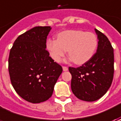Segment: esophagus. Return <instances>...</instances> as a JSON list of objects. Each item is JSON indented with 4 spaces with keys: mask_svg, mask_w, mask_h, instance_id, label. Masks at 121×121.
Here are the masks:
<instances>
[{
    "mask_svg": "<svg viewBox=\"0 0 121 121\" xmlns=\"http://www.w3.org/2000/svg\"><path fill=\"white\" fill-rule=\"evenodd\" d=\"M63 69L64 71H67L68 70V67H66V66H63Z\"/></svg>",
    "mask_w": 121,
    "mask_h": 121,
    "instance_id": "1",
    "label": "esophagus"
}]
</instances>
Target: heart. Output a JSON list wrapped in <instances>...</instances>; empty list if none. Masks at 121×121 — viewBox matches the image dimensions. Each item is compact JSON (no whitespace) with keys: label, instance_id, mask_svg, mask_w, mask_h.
<instances>
[{"label":"heart","instance_id":"obj_1","mask_svg":"<svg viewBox=\"0 0 121 121\" xmlns=\"http://www.w3.org/2000/svg\"><path fill=\"white\" fill-rule=\"evenodd\" d=\"M98 46L96 35L81 30H67L58 34L57 40L46 41V48L51 57L60 62L68 50V55L75 64L80 65L90 60Z\"/></svg>","mask_w":121,"mask_h":121}]
</instances>
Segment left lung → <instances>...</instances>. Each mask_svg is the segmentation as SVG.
<instances>
[{"label": "left lung", "instance_id": "1", "mask_svg": "<svg viewBox=\"0 0 121 121\" xmlns=\"http://www.w3.org/2000/svg\"><path fill=\"white\" fill-rule=\"evenodd\" d=\"M95 31L98 39L96 52L80 67H69L73 93L87 102H94L104 95L114 76L113 48L104 34L96 29Z\"/></svg>", "mask_w": 121, "mask_h": 121}]
</instances>
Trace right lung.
Wrapping results in <instances>:
<instances>
[{
	"label": "right lung",
	"mask_w": 121,
	"mask_h": 121,
	"mask_svg": "<svg viewBox=\"0 0 121 121\" xmlns=\"http://www.w3.org/2000/svg\"><path fill=\"white\" fill-rule=\"evenodd\" d=\"M50 26L35 27L17 38L10 50L9 72L13 88L23 99L40 103L52 96L63 68L46 50Z\"/></svg>",
	"instance_id": "obj_1"
}]
</instances>
